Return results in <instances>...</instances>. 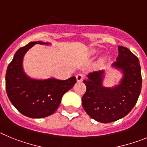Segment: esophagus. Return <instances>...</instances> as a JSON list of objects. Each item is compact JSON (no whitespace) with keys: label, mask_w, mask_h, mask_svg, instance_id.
<instances>
[{"label":"esophagus","mask_w":147,"mask_h":147,"mask_svg":"<svg viewBox=\"0 0 147 147\" xmlns=\"http://www.w3.org/2000/svg\"><path fill=\"white\" fill-rule=\"evenodd\" d=\"M84 76L82 75V74H78V75H76V80H77L78 82H81L84 80Z\"/></svg>","instance_id":"34e87169"}]
</instances>
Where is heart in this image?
I'll return each mask as SVG.
<instances>
[{"label":"heart","mask_w":147,"mask_h":147,"mask_svg":"<svg viewBox=\"0 0 147 147\" xmlns=\"http://www.w3.org/2000/svg\"><path fill=\"white\" fill-rule=\"evenodd\" d=\"M96 52H97V51L95 50V49H92V54H95Z\"/></svg>","instance_id":"obj_1"}]
</instances>
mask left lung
<instances>
[{"instance_id": "left-lung-1", "label": "left lung", "mask_w": 147, "mask_h": 147, "mask_svg": "<svg viewBox=\"0 0 147 147\" xmlns=\"http://www.w3.org/2000/svg\"><path fill=\"white\" fill-rule=\"evenodd\" d=\"M118 48V55L112 67L122 74L118 84L104 86L105 71L88 74L83 82L86 91L82 98L85 112L100 123H110L123 118L137 103L142 86L141 66L138 58L129 49Z\"/></svg>"}]
</instances>
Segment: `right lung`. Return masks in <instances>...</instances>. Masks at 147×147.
I'll return each instance as SVG.
<instances>
[{"instance_id": "add662e5", "label": "right lung", "mask_w": 147, "mask_h": 147, "mask_svg": "<svg viewBox=\"0 0 147 147\" xmlns=\"http://www.w3.org/2000/svg\"><path fill=\"white\" fill-rule=\"evenodd\" d=\"M35 44L51 45L50 43L33 41L15 52L6 74V89L12 105L24 115L42 118L51 115L58 109L61 98L76 83L75 76L67 80L55 78L36 79L24 72V57Z\"/></svg>"}]
</instances>
